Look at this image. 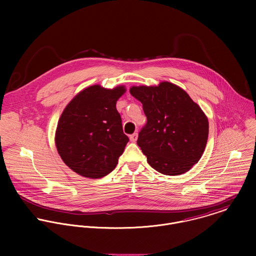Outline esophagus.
<instances>
[{
	"mask_svg": "<svg viewBox=\"0 0 256 256\" xmlns=\"http://www.w3.org/2000/svg\"><path fill=\"white\" fill-rule=\"evenodd\" d=\"M137 138H138V133H133V134L130 136L131 142H136V141H137Z\"/></svg>",
	"mask_w": 256,
	"mask_h": 256,
	"instance_id": "esophagus-1",
	"label": "esophagus"
}]
</instances>
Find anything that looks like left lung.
<instances>
[{
    "instance_id": "left-lung-1",
    "label": "left lung",
    "mask_w": 256,
    "mask_h": 256,
    "mask_svg": "<svg viewBox=\"0 0 256 256\" xmlns=\"http://www.w3.org/2000/svg\"><path fill=\"white\" fill-rule=\"evenodd\" d=\"M146 117L137 144L148 164L166 176L188 172L201 158L208 140L206 115L180 86L162 82L158 86H132Z\"/></svg>"
}]
</instances>
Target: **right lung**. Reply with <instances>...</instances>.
Segmentation results:
<instances>
[{
    "instance_id": "obj_1",
    "label": "right lung",
    "mask_w": 256,
    "mask_h": 256,
    "mask_svg": "<svg viewBox=\"0 0 256 256\" xmlns=\"http://www.w3.org/2000/svg\"><path fill=\"white\" fill-rule=\"evenodd\" d=\"M124 86H92L76 94L63 111L56 130L57 150L78 174L100 178L110 174L129 142L123 133L116 102Z\"/></svg>"
}]
</instances>
